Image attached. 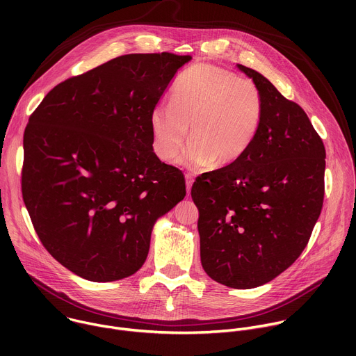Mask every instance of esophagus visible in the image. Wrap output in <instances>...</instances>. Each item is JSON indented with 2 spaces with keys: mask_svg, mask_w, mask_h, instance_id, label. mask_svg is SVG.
<instances>
[{
  "mask_svg": "<svg viewBox=\"0 0 356 356\" xmlns=\"http://www.w3.org/2000/svg\"><path fill=\"white\" fill-rule=\"evenodd\" d=\"M193 181H194L193 176H191V175H186V190H187V193H190L191 186H193Z\"/></svg>",
  "mask_w": 356,
  "mask_h": 356,
  "instance_id": "34e87169",
  "label": "esophagus"
}]
</instances>
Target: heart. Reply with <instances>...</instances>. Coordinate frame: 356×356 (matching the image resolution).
<instances>
[{
    "mask_svg": "<svg viewBox=\"0 0 356 356\" xmlns=\"http://www.w3.org/2000/svg\"><path fill=\"white\" fill-rule=\"evenodd\" d=\"M264 104L255 83L211 65L186 69L172 87L170 106L150 113L152 143L163 161L173 159L187 138L191 140L177 162L188 169L207 168L218 161L241 159L255 140Z\"/></svg>",
    "mask_w": 356,
    "mask_h": 356,
    "instance_id": "obj_1",
    "label": "heart"
}]
</instances>
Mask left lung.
Masks as SVG:
<instances>
[{
	"instance_id": "left-lung-1",
	"label": "left lung",
	"mask_w": 356,
	"mask_h": 356,
	"mask_svg": "<svg viewBox=\"0 0 356 356\" xmlns=\"http://www.w3.org/2000/svg\"><path fill=\"white\" fill-rule=\"evenodd\" d=\"M236 67L261 92V128L241 159L195 179L191 198L202 269L224 286L253 289L306 248L323 209L325 149L300 106L257 70Z\"/></svg>"
}]
</instances>
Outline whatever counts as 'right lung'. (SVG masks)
I'll list each match as a JSON object with an SVG mask.
<instances>
[{"mask_svg":"<svg viewBox=\"0 0 356 356\" xmlns=\"http://www.w3.org/2000/svg\"><path fill=\"white\" fill-rule=\"evenodd\" d=\"M191 56L115 58L49 91L24 135L22 195L59 264L91 282L136 273L155 222L186 195L154 152L150 113Z\"/></svg>","mask_w":356,"mask_h":356,"instance_id":"right-lung-1","label":"right lung"}]
</instances>
